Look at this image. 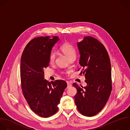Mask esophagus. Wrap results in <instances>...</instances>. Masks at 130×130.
<instances>
[{"label":"esophagus","mask_w":130,"mask_h":130,"mask_svg":"<svg viewBox=\"0 0 130 130\" xmlns=\"http://www.w3.org/2000/svg\"><path fill=\"white\" fill-rule=\"evenodd\" d=\"M71 87V84H70V83H69V82H68L67 83V88H70V87Z\"/></svg>","instance_id":"obj_1"}]
</instances>
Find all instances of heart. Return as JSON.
<instances>
[{
	"mask_svg": "<svg viewBox=\"0 0 130 130\" xmlns=\"http://www.w3.org/2000/svg\"><path fill=\"white\" fill-rule=\"evenodd\" d=\"M61 51L64 53L69 59H75L76 57V50L74 47L69 43H66L62 44L60 48ZM56 55L55 53L51 52L49 55V62L51 64H53L55 62Z\"/></svg>",
	"mask_w": 130,
	"mask_h": 130,
	"instance_id": "1",
	"label": "heart"
}]
</instances>
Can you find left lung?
Returning <instances> with one entry per match:
<instances>
[{
	"mask_svg": "<svg viewBox=\"0 0 130 130\" xmlns=\"http://www.w3.org/2000/svg\"><path fill=\"white\" fill-rule=\"evenodd\" d=\"M77 44L80 53L79 63L82 68L79 75H85L87 85L83 87L81 85L73 84L77 90L74 101L82 115L91 117L103 109L111 94L110 60L104 45L93 37H85Z\"/></svg>",
	"mask_w": 130,
	"mask_h": 130,
	"instance_id": "left-lung-1",
	"label": "left lung"
}]
</instances>
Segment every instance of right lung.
Segmentation results:
<instances>
[{
	"label": "right lung",
	"mask_w": 130,
	"mask_h": 130,
	"mask_svg": "<svg viewBox=\"0 0 130 130\" xmlns=\"http://www.w3.org/2000/svg\"><path fill=\"white\" fill-rule=\"evenodd\" d=\"M58 37H37L25 46L21 58V88L30 108L42 117H48L58 110L66 82L62 79L51 83L44 78V69L49 66V55Z\"/></svg>",
	"instance_id": "add662e5"
}]
</instances>
